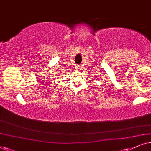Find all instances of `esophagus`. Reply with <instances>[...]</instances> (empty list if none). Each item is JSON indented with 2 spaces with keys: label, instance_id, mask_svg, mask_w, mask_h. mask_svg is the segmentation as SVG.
Here are the masks:
<instances>
[{
  "label": "esophagus",
  "instance_id": "1",
  "mask_svg": "<svg viewBox=\"0 0 151 151\" xmlns=\"http://www.w3.org/2000/svg\"><path fill=\"white\" fill-rule=\"evenodd\" d=\"M77 69L78 70H81V67H80V66H77Z\"/></svg>",
  "mask_w": 151,
  "mask_h": 151
}]
</instances>
